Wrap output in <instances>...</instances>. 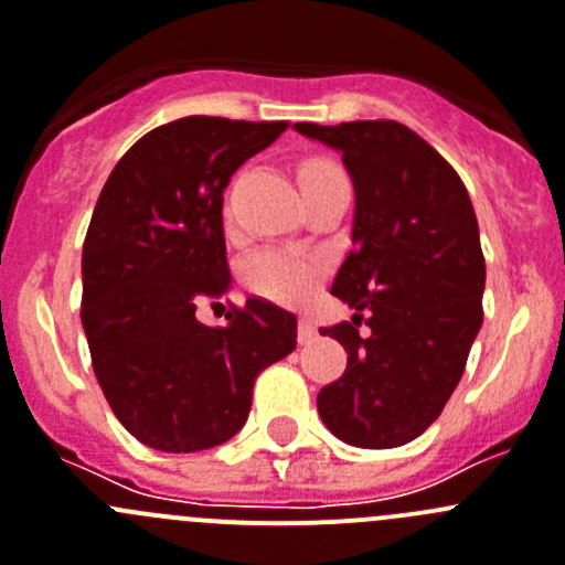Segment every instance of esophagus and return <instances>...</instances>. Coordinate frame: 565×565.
<instances>
[{"instance_id": "obj_1", "label": "esophagus", "mask_w": 565, "mask_h": 565, "mask_svg": "<svg viewBox=\"0 0 565 565\" xmlns=\"http://www.w3.org/2000/svg\"><path fill=\"white\" fill-rule=\"evenodd\" d=\"M315 337H318V326H315V320L309 318V315H300L298 318V342L300 345H307V342H312Z\"/></svg>"}]
</instances>
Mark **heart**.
I'll return each instance as SVG.
<instances>
[{
	"label": "heart",
	"instance_id": "heart-1",
	"mask_svg": "<svg viewBox=\"0 0 565 565\" xmlns=\"http://www.w3.org/2000/svg\"><path fill=\"white\" fill-rule=\"evenodd\" d=\"M320 167H331V163L309 161L303 172L320 170ZM326 270L329 265L320 253L300 250V247H265L245 262V284L253 292L278 300V303H300L318 289Z\"/></svg>",
	"mask_w": 565,
	"mask_h": 565
}]
</instances>
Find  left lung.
Segmentation results:
<instances>
[{"mask_svg":"<svg viewBox=\"0 0 565 565\" xmlns=\"http://www.w3.org/2000/svg\"><path fill=\"white\" fill-rule=\"evenodd\" d=\"M295 130L342 152L356 194L354 247L331 284L354 318L320 329L342 342L348 365L320 390L318 413L348 446L395 449L443 413L482 326L477 214L455 167L407 125Z\"/></svg>","mask_w":565,"mask_h":565,"instance_id":"8db88e82","label":"left lung"}]
</instances>
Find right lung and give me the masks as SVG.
Wrapping results in <instances>:
<instances>
[{"label": "right lung", "instance_id": "right-lung-1", "mask_svg": "<svg viewBox=\"0 0 565 565\" xmlns=\"http://www.w3.org/2000/svg\"><path fill=\"white\" fill-rule=\"evenodd\" d=\"M287 122L183 116L141 136L114 167L83 242L81 320L94 376L145 446L189 455L245 426L253 382L295 351L298 320L247 298L203 326L228 292L223 192Z\"/></svg>", "mask_w": 565, "mask_h": 565}]
</instances>
